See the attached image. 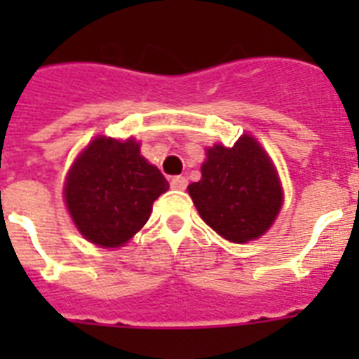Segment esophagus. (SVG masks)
Masks as SVG:
<instances>
[{
	"label": "esophagus",
	"instance_id": "1",
	"mask_svg": "<svg viewBox=\"0 0 359 359\" xmlns=\"http://www.w3.org/2000/svg\"><path fill=\"white\" fill-rule=\"evenodd\" d=\"M186 186H188V179L182 177V175H177L171 179V188L173 190H186Z\"/></svg>",
	"mask_w": 359,
	"mask_h": 359
}]
</instances>
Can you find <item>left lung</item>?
Masks as SVG:
<instances>
[{"instance_id":"obj_1","label":"left lung","mask_w":359,"mask_h":359,"mask_svg":"<svg viewBox=\"0 0 359 359\" xmlns=\"http://www.w3.org/2000/svg\"><path fill=\"white\" fill-rule=\"evenodd\" d=\"M188 191L207 225L236 244L266 233L283 201L278 173L251 135H242L231 149L210 147L201 180Z\"/></svg>"}]
</instances>
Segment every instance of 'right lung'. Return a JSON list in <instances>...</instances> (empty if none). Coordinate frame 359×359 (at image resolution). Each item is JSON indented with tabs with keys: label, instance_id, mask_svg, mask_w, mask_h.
<instances>
[{
	"label": "right lung",
	"instance_id": "1",
	"mask_svg": "<svg viewBox=\"0 0 359 359\" xmlns=\"http://www.w3.org/2000/svg\"><path fill=\"white\" fill-rule=\"evenodd\" d=\"M168 188L165 177L141 156L134 140L97 137L70 169L65 201L89 242L117 248L147 224L152 203Z\"/></svg>",
	"mask_w": 359,
	"mask_h": 359
}]
</instances>
